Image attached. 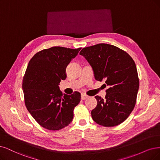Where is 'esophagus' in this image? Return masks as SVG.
<instances>
[{
	"instance_id": "34e87169",
	"label": "esophagus",
	"mask_w": 160,
	"mask_h": 160,
	"mask_svg": "<svg viewBox=\"0 0 160 160\" xmlns=\"http://www.w3.org/2000/svg\"><path fill=\"white\" fill-rule=\"evenodd\" d=\"M88 98V96L87 95H86L85 93H82V94H81V99H82L85 100V99H86Z\"/></svg>"
}]
</instances>
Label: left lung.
Returning a JSON list of instances; mask_svg holds the SVG:
<instances>
[{
	"instance_id": "left-lung-1",
	"label": "left lung",
	"mask_w": 160,
	"mask_h": 160,
	"mask_svg": "<svg viewBox=\"0 0 160 160\" xmlns=\"http://www.w3.org/2000/svg\"><path fill=\"white\" fill-rule=\"evenodd\" d=\"M89 62L98 81L105 82V99L96 96L98 104L92 112L96 123L115 127L125 121L132 111L139 88L137 67L128 53L114 45L99 43L80 52Z\"/></svg>"
}]
</instances>
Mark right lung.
Masks as SVG:
<instances>
[{"mask_svg":"<svg viewBox=\"0 0 160 160\" xmlns=\"http://www.w3.org/2000/svg\"><path fill=\"white\" fill-rule=\"evenodd\" d=\"M80 49L52 47L37 52L28 63L22 82L25 104L33 119L46 129H62L73 119L80 93L62 95L58 85L66 79V68Z\"/></svg>","mask_w":160,"mask_h":160,"instance_id":"obj_1","label":"right lung"}]
</instances>
